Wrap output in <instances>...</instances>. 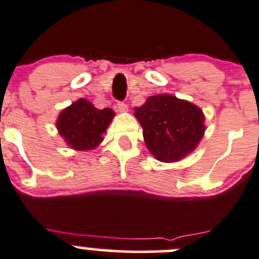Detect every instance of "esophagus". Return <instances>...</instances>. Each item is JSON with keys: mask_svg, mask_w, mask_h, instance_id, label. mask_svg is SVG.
Masks as SVG:
<instances>
[{"mask_svg": "<svg viewBox=\"0 0 259 259\" xmlns=\"http://www.w3.org/2000/svg\"><path fill=\"white\" fill-rule=\"evenodd\" d=\"M116 105H118L119 111H121V113H125V111H127V109H129L124 102H118V104Z\"/></svg>", "mask_w": 259, "mask_h": 259, "instance_id": "1", "label": "esophagus"}]
</instances>
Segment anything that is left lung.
Masks as SVG:
<instances>
[{
	"label": "left lung",
	"instance_id": "1",
	"mask_svg": "<svg viewBox=\"0 0 259 259\" xmlns=\"http://www.w3.org/2000/svg\"><path fill=\"white\" fill-rule=\"evenodd\" d=\"M134 115L143 127L149 151L162 162L184 159L195 150L205 133L202 110L174 95L149 97L145 104L135 108Z\"/></svg>",
	"mask_w": 259,
	"mask_h": 259
}]
</instances>
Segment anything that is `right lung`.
Masks as SVG:
<instances>
[{
    "label": "right lung",
    "instance_id": "obj_1",
    "mask_svg": "<svg viewBox=\"0 0 259 259\" xmlns=\"http://www.w3.org/2000/svg\"><path fill=\"white\" fill-rule=\"evenodd\" d=\"M114 115L115 113L111 109L99 110L81 98L62 110L57 120V129L72 149L92 150L103 141V134Z\"/></svg>",
    "mask_w": 259,
    "mask_h": 259
}]
</instances>
